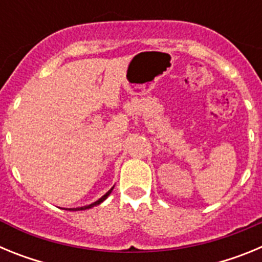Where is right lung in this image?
<instances>
[{"mask_svg": "<svg viewBox=\"0 0 262 262\" xmlns=\"http://www.w3.org/2000/svg\"><path fill=\"white\" fill-rule=\"evenodd\" d=\"M111 190H113V187H111L110 190H108L107 193L105 194V195H103V196H101V198H99L98 201H96V202H94V203H92V205H89V206H84V207H77V209H72V210H75V211H77V210H86V209H90V207H93V206H97V205H99V203H101V202H103V201H105L106 198H107V196L110 195Z\"/></svg>", "mask_w": 262, "mask_h": 262, "instance_id": "right-lung-1", "label": "right lung"}]
</instances>
